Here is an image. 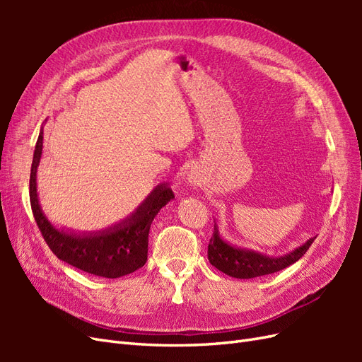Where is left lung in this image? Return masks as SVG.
Here are the masks:
<instances>
[{"instance_id": "1", "label": "left lung", "mask_w": 362, "mask_h": 362, "mask_svg": "<svg viewBox=\"0 0 362 362\" xmlns=\"http://www.w3.org/2000/svg\"><path fill=\"white\" fill-rule=\"evenodd\" d=\"M314 238H310L302 246L296 247L290 254L281 255V257H269L259 252L237 247L231 243L225 242V240L218 235L217 225L214 223V233L210 238V245H208V259L211 264L223 272L225 275L238 278V279H250L257 276L270 275V273L279 272L286 269L296 261L300 259L306 250L313 245Z\"/></svg>"}]
</instances>
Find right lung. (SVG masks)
Masks as SVG:
<instances>
[{"label":"right lung","mask_w":362,"mask_h":362,"mask_svg":"<svg viewBox=\"0 0 362 362\" xmlns=\"http://www.w3.org/2000/svg\"><path fill=\"white\" fill-rule=\"evenodd\" d=\"M43 148V127L33 154L30 173V202L33 216L47 245L59 259L103 278H120L144 267L148 259V235L151 223L161 208L175 196L166 184L149 193L134 213L122 222L96 233L76 234L59 229L43 214L37 196V166Z\"/></svg>","instance_id":"1"}]
</instances>
